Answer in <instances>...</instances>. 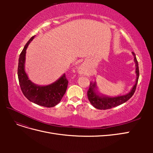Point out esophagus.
Here are the masks:
<instances>
[{"label":"esophagus","mask_w":153,"mask_h":153,"mask_svg":"<svg viewBox=\"0 0 153 153\" xmlns=\"http://www.w3.org/2000/svg\"><path fill=\"white\" fill-rule=\"evenodd\" d=\"M79 72H80V73H83V69H82V68H80V69H79Z\"/></svg>","instance_id":"obj_1"}]
</instances>
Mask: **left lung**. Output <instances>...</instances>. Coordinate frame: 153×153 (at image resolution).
Here are the masks:
<instances>
[{
  "instance_id": "1",
  "label": "left lung",
  "mask_w": 153,
  "mask_h": 153,
  "mask_svg": "<svg viewBox=\"0 0 153 153\" xmlns=\"http://www.w3.org/2000/svg\"><path fill=\"white\" fill-rule=\"evenodd\" d=\"M134 56V61L136 64V73H137V79L135 84L133 87L131 91L128 94L120 96L114 98H110L106 96H100L97 94L95 92L96 82H91L89 90L87 91V97L89 99L91 105L94 106L97 109L99 110H106L112 108L115 106H119L126 102L128 100L130 99L132 96L134 94L136 90L137 85L139 78V69H138V64L136 58V55L134 52H132Z\"/></svg>"
}]
</instances>
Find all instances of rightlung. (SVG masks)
Masks as SVG:
<instances>
[{
  "label": "right lung",
  "mask_w": 153,
  "mask_h": 153,
  "mask_svg": "<svg viewBox=\"0 0 153 153\" xmlns=\"http://www.w3.org/2000/svg\"><path fill=\"white\" fill-rule=\"evenodd\" d=\"M34 36L29 40L22 51L18 60V77L23 94L30 101L45 107H53L57 105L65 94L68 84L66 74L54 82L47 86H39L33 84L27 76L24 69L25 53L27 47Z\"/></svg>",
  "instance_id": "add662e5"
}]
</instances>
